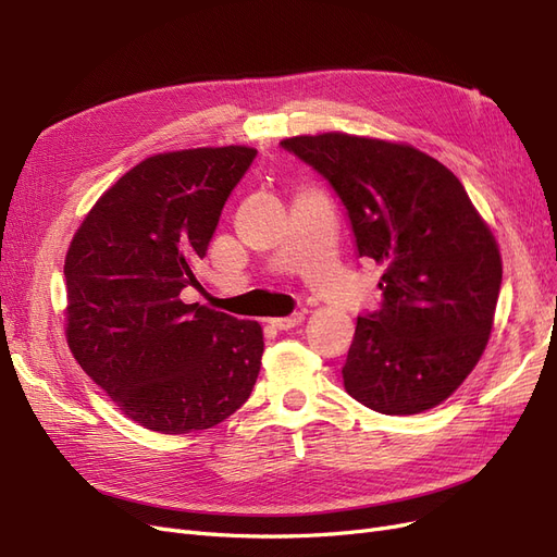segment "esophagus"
Masks as SVG:
<instances>
[{"instance_id": "34e87169", "label": "esophagus", "mask_w": 557, "mask_h": 557, "mask_svg": "<svg viewBox=\"0 0 557 557\" xmlns=\"http://www.w3.org/2000/svg\"><path fill=\"white\" fill-rule=\"evenodd\" d=\"M301 320H305V313L295 311V313L285 315V318H272V320H269V323H272L276 330H293V327L301 325Z\"/></svg>"}]
</instances>
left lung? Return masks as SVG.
<instances>
[{
	"mask_svg": "<svg viewBox=\"0 0 557 557\" xmlns=\"http://www.w3.org/2000/svg\"><path fill=\"white\" fill-rule=\"evenodd\" d=\"M281 148L342 199L360 258L383 267L381 307L358 315L346 393L387 416L442 404L493 330L502 258L462 183L407 144L327 132Z\"/></svg>",
	"mask_w": 557,
	"mask_h": 557,
	"instance_id": "obj_1",
	"label": "left lung"
}]
</instances>
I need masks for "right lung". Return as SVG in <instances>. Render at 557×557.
<instances>
[{
    "instance_id": "1",
    "label": "right lung",
    "mask_w": 557,
    "mask_h": 557,
    "mask_svg": "<svg viewBox=\"0 0 557 557\" xmlns=\"http://www.w3.org/2000/svg\"><path fill=\"white\" fill-rule=\"evenodd\" d=\"M256 156L223 146L146 158L97 199L66 250V344L146 430H209L256 385L262 327L181 297Z\"/></svg>"
}]
</instances>
